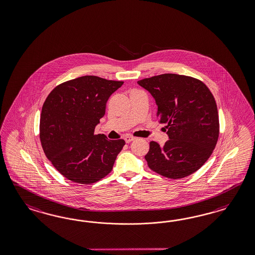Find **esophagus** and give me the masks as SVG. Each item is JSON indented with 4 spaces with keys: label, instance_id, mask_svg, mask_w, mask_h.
I'll list each match as a JSON object with an SVG mask.
<instances>
[{
    "label": "esophagus",
    "instance_id": "obj_1",
    "mask_svg": "<svg viewBox=\"0 0 255 255\" xmlns=\"http://www.w3.org/2000/svg\"><path fill=\"white\" fill-rule=\"evenodd\" d=\"M124 140H125V142H126V143H131L132 140H134V137H131V136H126V137L124 138Z\"/></svg>",
    "mask_w": 255,
    "mask_h": 255
}]
</instances>
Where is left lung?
Returning a JSON list of instances; mask_svg holds the SVG:
<instances>
[{
  "label": "left lung",
  "instance_id": "left-lung-1",
  "mask_svg": "<svg viewBox=\"0 0 255 255\" xmlns=\"http://www.w3.org/2000/svg\"><path fill=\"white\" fill-rule=\"evenodd\" d=\"M153 96L157 119L166 124L169 140L149 143L145 159L165 178H182L200 168L216 147L220 124L216 101L199 79L162 74L137 81Z\"/></svg>",
  "mask_w": 255,
  "mask_h": 255
}]
</instances>
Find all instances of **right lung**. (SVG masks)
Segmentation results:
<instances>
[{"mask_svg":"<svg viewBox=\"0 0 255 255\" xmlns=\"http://www.w3.org/2000/svg\"><path fill=\"white\" fill-rule=\"evenodd\" d=\"M124 81L95 76L77 77L48 94L40 117V141L47 159L64 178L92 184L108 175L124 139L94 134L110 95Z\"/></svg>","mask_w":255,"mask_h":255,"instance_id":"1","label":"right lung"}]
</instances>
